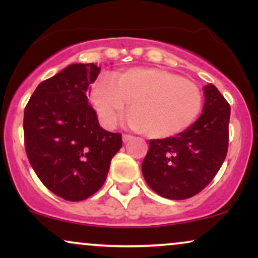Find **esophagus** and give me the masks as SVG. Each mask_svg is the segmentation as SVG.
I'll list each match as a JSON object with an SVG mask.
<instances>
[{
    "label": "esophagus",
    "instance_id": "1",
    "mask_svg": "<svg viewBox=\"0 0 258 258\" xmlns=\"http://www.w3.org/2000/svg\"><path fill=\"white\" fill-rule=\"evenodd\" d=\"M132 138H133L132 136H130V135H122V142H123V143H127V142L131 141Z\"/></svg>",
    "mask_w": 258,
    "mask_h": 258
}]
</instances>
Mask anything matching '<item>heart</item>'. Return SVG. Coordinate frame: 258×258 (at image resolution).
I'll list each match as a JSON object with an SVG mask.
<instances>
[{"label":"heart","mask_w":258,"mask_h":258,"mask_svg":"<svg viewBox=\"0 0 258 258\" xmlns=\"http://www.w3.org/2000/svg\"><path fill=\"white\" fill-rule=\"evenodd\" d=\"M91 100L105 126L114 127L130 102L128 123L153 139L177 136L197 120L203 106L200 88L161 68H131L111 79H98Z\"/></svg>","instance_id":"heart-1"}]
</instances>
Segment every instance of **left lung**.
Returning <instances> with one entry per match:
<instances>
[{"instance_id": "8db88e82", "label": "left lung", "mask_w": 258, "mask_h": 258, "mask_svg": "<svg viewBox=\"0 0 258 258\" xmlns=\"http://www.w3.org/2000/svg\"><path fill=\"white\" fill-rule=\"evenodd\" d=\"M203 114L173 137L150 139L142 164L147 184L160 197L184 200L214 179L228 150L230 106L212 84L204 86Z\"/></svg>"}]
</instances>
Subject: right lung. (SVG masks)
I'll return each mask as SVG.
<instances>
[{
    "mask_svg": "<svg viewBox=\"0 0 258 258\" xmlns=\"http://www.w3.org/2000/svg\"><path fill=\"white\" fill-rule=\"evenodd\" d=\"M97 64H70L37 86L24 110L25 150L52 193L69 201L90 198L104 184L122 147L120 133L102 128L87 92Z\"/></svg>",
    "mask_w": 258,
    "mask_h": 258,
    "instance_id": "add662e5",
    "label": "right lung"
}]
</instances>
